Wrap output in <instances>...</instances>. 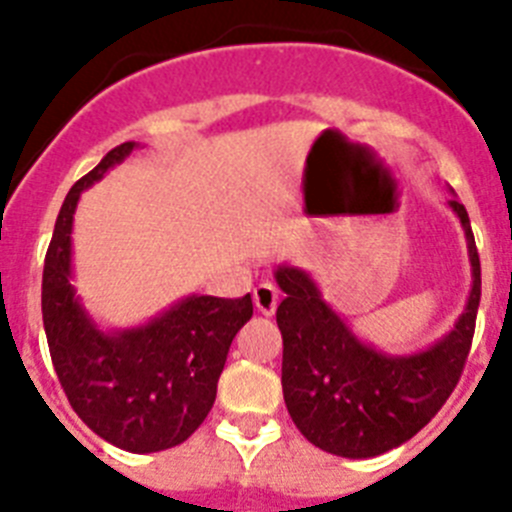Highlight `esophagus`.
I'll list each match as a JSON object with an SVG mask.
<instances>
[{"label":"esophagus","instance_id":"esophagus-1","mask_svg":"<svg viewBox=\"0 0 512 512\" xmlns=\"http://www.w3.org/2000/svg\"><path fill=\"white\" fill-rule=\"evenodd\" d=\"M253 305L259 307V312H264V315H274V310H277L279 305L277 284L261 282L259 287L253 289Z\"/></svg>","mask_w":512,"mask_h":512}]
</instances>
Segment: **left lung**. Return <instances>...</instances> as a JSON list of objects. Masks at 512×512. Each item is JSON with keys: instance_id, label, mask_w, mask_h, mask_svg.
Returning a JSON list of instances; mask_svg holds the SVG:
<instances>
[{"instance_id": "1", "label": "left lung", "mask_w": 512, "mask_h": 512, "mask_svg": "<svg viewBox=\"0 0 512 512\" xmlns=\"http://www.w3.org/2000/svg\"><path fill=\"white\" fill-rule=\"evenodd\" d=\"M467 235L472 292L454 330L420 354L387 356L366 346L330 310L302 269L279 266L284 297L282 390L302 436L328 454L369 459L410 441L443 408L459 382L477 323L482 271L467 207L449 200Z\"/></svg>"}]
</instances>
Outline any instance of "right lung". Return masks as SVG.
<instances>
[{"label":"right lung","instance_id":"add662e5","mask_svg":"<svg viewBox=\"0 0 512 512\" xmlns=\"http://www.w3.org/2000/svg\"><path fill=\"white\" fill-rule=\"evenodd\" d=\"M138 146L107 156L69 189L43 266V325L71 408L99 438L133 454L187 441L210 413L230 343L253 315L238 300L192 295L148 325L104 333L71 287V225L81 192Z\"/></svg>","mask_w":512,"mask_h":512}]
</instances>
